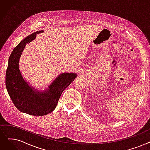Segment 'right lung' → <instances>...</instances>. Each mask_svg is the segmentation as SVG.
Segmentation results:
<instances>
[{"label":"right lung","instance_id":"1","mask_svg":"<svg viewBox=\"0 0 150 150\" xmlns=\"http://www.w3.org/2000/svg\"><path fill=\"white\" fill-rule=\"evenodd\" d=\"M43 32L38 30L27 36L13 49L5 76L6 88L15 107L23 113L34 116H44L53 112L64 90L77 76L76 73H62L43 91L37 90L25 80L19 70V59L26 44Z\"/></svg>","mask_w":150,"mask_h":150}]
</instances>
